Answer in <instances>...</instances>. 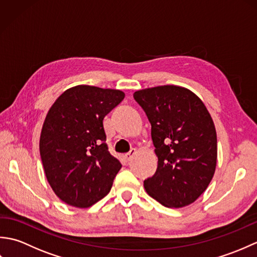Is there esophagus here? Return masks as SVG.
Wrapping results in <instances>:
<instances>
[{
    "label": "esophagus",
    "instance_id": "obj_1",
    "mask_svg": "<svg viewBox=\"0 0 257 257\" xmlns=\"http://www.w3.org/2000/svg\"><path fill=\"white\" fill-rule=\"evenodd\" d=\"M136 152H137V151H136L135 149H132V150H130L129 152H128V154L127 155H124V160L125 161H130V160H132L133 159V158H134V156L136 155Z\"/></svg>",
    "mask_w": 257,
    "mask_h": 257
}]
</instances>
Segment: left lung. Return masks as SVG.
I'll return each instance as SVG.
<instances>
[{"mask_svg": "<svg viewBox=\"0 0 257 257\" xmlns=\"http://www.w3.org/2000/svg\"><path fill=\"white\" fill-rule=\"evenodd\" d=\"M135 100L151 123L158 168L144 181L151 198L182 207L206 190L216 167L214 123L204 103L183 87L165 85L138 90Z\"/></svg>", "mask_w": 257, "mask_h": 257, "instance_id": "left-lung-1", "label": "left lung"}]
</instances>
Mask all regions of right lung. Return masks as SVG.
<instances>
[{
	"label": "right lung",
	"mask_w": 257,
	"mask_h": 257,
	"mask_svg": "<svg viewBox=\"0 0 257 257\" xmlns=\"http://www.w3.org/2000/svg\"><path fill=\"white\" fill-rule=\"evenodd\" d=\"M123 98L120 90L79 85L51 107L41 133V159L65 203L89 207L110 191L121 163L108 150L102 120Z\"/></svg>",
	"instance_id": "obj_1"
}]
</instances>
